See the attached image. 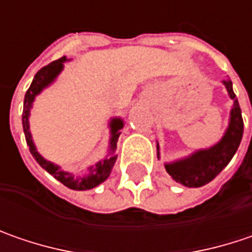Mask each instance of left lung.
Listing matches in <instances>:
<instances>
[{"mask_svg":"<svg viewBox=\"0 0 252 252\" xmlns=\"http://www.w3.org/2000/svg\"><path fill=\"white\" fill-rule=\"evenodd\" d=\"M223 84L230 98L233 100V107L230 110L228 126L225 128L221 139L213 147L197 149L185 158L165 163V169L172 176V179L186 188H200L213 181L228 165L240 147L244 131L241 108L233 92L231 80H223ZM157 151L159 158V144H157Z\"/></svg>","mask_w":252,"mask_h":252,"instance_id":"left-lung-1","label":"left lung"}]
</instances>
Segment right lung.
Masks as SVG:
<instances>
[{"label": "right lung", "instance_id": "1", "mask_svg": "<svg viewBox=\"0 0 252 252\" xmlns=\"http://www.w3.org/2000/svg\"><path fill=\"white\" fill-rule=\"evenodd\" d=\"M69 59L66 56L61 58L59 61L52 62L50 64L42 67L40 70L35 74L33 80L31 83V87L28 89L27 94H25V100H24V111H22V126H24V134L27 138V144L29 147V151L32 154V157L36 159L39 165L50 173L55 179L63 183L64 186H67L69 189L73 190H89L93 189L95 186L101 185L103 182L107 181V178L110 176L113 166H114L115 160H117V142H118V137H120V129H123L124 126V120L120 117H113L110 121V141H108V151L107 155L101 160L95 162L94 165L89 166V173L83 175V176H76L67 170H63L56 163L50 162L48 159H45L36 149V145L32 139V134H31V128H29V117H31V110L33 101L36 98V95L42 93L46 87H49L50 84L56 82L58 76L61 74L63 67H64V62Z\"/></svg>", "mask_w": 252, "mask_h": 252}]
</instances>
